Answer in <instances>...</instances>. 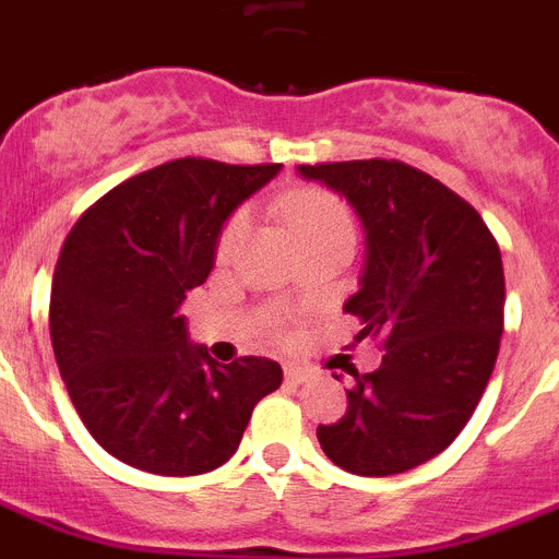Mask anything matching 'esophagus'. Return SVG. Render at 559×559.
I'll return each mask as SVG.
<instances>
[{"label":"esophagus","mask_w":559,"mask_h":559,"mask_svg":"<svg viewBox=\"0 0 559 559\" xmlns=\"http://www.w3.org/2000/svg\"><path fill=\"white\" fill-rule=\"evenodd\" d=\"M284 373H286V382H293V385H304V382L312 380V371H307V368H298V366H289Z\"/></svg>","instance_id":"34e87169"}]
</instances>
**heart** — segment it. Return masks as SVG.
<instances>
[{
    "mask_svg": "<svg viewBox=\"0 0 559 559\" xmlns=\"http://www.w3.org/2000/svg\"><path fill=\"white\" fill-rule=\"evenodd\" d=\"M284 216L286 222L293 225L295 236H298L304 245L312 239H323V236H348L354 239V219L352 211L346 207V202L337 197V193L326 191V188H304V191H295L284 199ZM247 227V213H236L230 222L225 225L219 236V259H227L236 247V241L241 239V233Z\"/></svg>",
    "mask_w": 559,
    "mask_h": 559,
    "instance_id": "obj_1",
    "label": "heart"
}]
</instances>
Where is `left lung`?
I'll use <instances>...</instances> for the list:
<instances>
[{"mask_svg": "<svg viewBox=\"0 0 559 559\" xmlns=\"http://www.w3.org/2000/svg\"><path fill=\"white\" fill-rule=\"evenodd\" d=\"M346 197L366 230L360 289L343 304L382 366L354 373L346 416L318 427L354 475H396L453 444L492 377L503 334L498 241L469 202L400 159L298 165Z\"/></svg>", "mask_w": 559, "mask_h": 559, "instance_id": "left-lung-1", "label": "left lung"}]
</instances>
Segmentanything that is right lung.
<instances>
[{"mask_svg": "<svg viewBox=\"0 0 559 559\" xmlns=\"http://www.w3.org/2000/svg\"><path fill=\"white\" fill-rule=\"evenodd\" d=\"M281 165L171 159L126 179L75 222L58 255L50 337L78 416L109 455L154 475L222 467L284 373L222 366L179 307L205 284L230 213Z\"/></svg>", "mask_w": 559, "mask_h": 559, "instance_id": "obj_1", "label": "right lung"}]
</instances>
